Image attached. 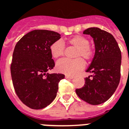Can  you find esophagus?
<instances>
[{"label": "esophagus", "mask_w": 129, "mask_h": 129, "mask_svg": "<svg viewBox=\"0 0 129 129\" xmlns=\"http://www.w3.org/2000/svg\"><path fill=\"white\" fill-rule=\"evenodd\" d=\"M65 78H66V79H72L73 78V76L65 75Z\"/></svg>", "instance_id": "esophagus-1"}]
</instances>
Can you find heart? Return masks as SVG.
Listing matches in <instances>:
<instances>
[{
  "mask_svg": "<svg viewBox=\"0 0 129 129\" xmlns=\"http://www.w3.org/2000/svg\"><path fill=\"white\" fill-rule=\"evenodd\" d=\"M72 46L77 48L75 57V60L62 59L56 64V69L60 73L74 75L81 71L85 67V62L81 58L89 60L93 56V50L89 45V41L87 37L82 35H75L70 38L67 42H62L58 40L53 42L50 46V52L52 58L57 59L64 55V44Z\"/></svg>",
  "mask_w": 129,
  "mask_h": 129,
  "instance_id": "b5f03b06",
  "label": "heart"
}]
</instances>
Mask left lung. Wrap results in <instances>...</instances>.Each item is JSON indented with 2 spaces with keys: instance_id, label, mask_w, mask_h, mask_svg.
Masks as SVG:
<instances>
[{
  "instance_id": "8db88e82",
  "label": "left lung",
  "mask_w": 129,
  "mask_h": 129,
  "mask_svg": "<svg viewBox=\"0 0 129 129\" xmlns=\"http://www.w3.org/2000/svg\"><path fill=\"white\" fill-rule=\"evenodd\" d=\"M95 43L94 57L86 72L92 75L85 78L84 86L76 89L81 100L92 105L105 102L113 95L120 79L121 52L111 34L98 27L83 31Z\"/></svg>"
}]
</instances>
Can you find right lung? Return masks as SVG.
Wrapping results in <instances>:
<instances>
[{
    "label": "right lung",
    "instance_id": "right-lung-1",
    "mask_svg": "<svg viewBox=\"0 0 129 129\" xmlns=\"http://www.w3.org/2000/svg\"><path fill=\"white\" fill-rule=\"evenodd\" d=\"M60 38L53 31L37 29L27 33L16 44L11 64L16 94L25 105L39 110L48 106L56 96L60 73H46L55 66L50 45Z\"/></svg>",
    "mask_w": 129,
    "mask_h": 129
}]
</instances>
